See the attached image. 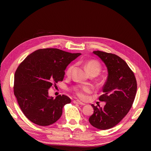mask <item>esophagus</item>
Listing matches in <instances>:
<instances>
[{"label": "esophagus", "mask_w": 151, "mask_h": 151, "mask_svg": "<svg viewBox=\"0 0 151 151\" xmlns=\"http://www.w3.org/2000/svg\"><path fill=\"white\" fill-rule=\"evenodd\" d=\"M73 102H74V103H76V104H80V105H83V106H84V105L86 104L84 103H82V102H81V101H77H77H76V100H74V101H73Z\"/></svg>", "instance_id": "1"}]
</instances>
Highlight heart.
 Listing matches in <instances>:
<instances>
[{"label": "heart", "instance_id": "1", "mask_svg": "<svg viewBox=\"0 0 151 151\" xmlns=\"http://www.w3.org/2000/svg\"><path fill=\"white\" fill-rule=\"evenodd\" d=\"M85 68L89 74H95L98 75L100 70H101V65L96 60H89L86 62L84 64ZM74 66L73 65H70L67 68L65 72V74L67 76H70L72 74V72L74 69ZM92 92V89L88 86H83L77 88L75 90V94L81 99H86L88 97V94Z\"/></svg>", "mask_w": 151, "mask_h": 151}]
</instances>
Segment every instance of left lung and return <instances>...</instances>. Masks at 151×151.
<instances>
[{"label":"left lung","mask_w":151,"mask_h":151,"mask_svg":"<svg viewBox=\"0 0 151 151\" xmlns=\"http://www.w3.org/2000/svg\"><path fill=\"white\" fill-rule=\"evenodd\" d=\"M107 67L108 77L99 101L106 102L104 108L91 104L94 113L89 118L91 125L100 130L115 127L130 109L137 92V81L127 63L115 54L94 51Z\"/></svg>","instance_id":"obj_1"}]
</instances>
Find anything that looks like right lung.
I'll use <instances>...</instances> for the list:
<instances>
[{"label":"right lung","mask_w":151,"mask_h":151,"mask_svg":"<svg viewBox=\"0 0 151 151\" xmlns=\"http://www.w3.org/2000/svg\"><path fill=\"white\" fill-rule=\"evenodd\" d=\"M81 55L57 48L39 49L20 63L14 75V93L31 122L48 126L60 118L63 107L71 99L65 95L50 97L48 89L63 81L67 65Z\"/></svg>","instance_id":"1"}]
</instances>
